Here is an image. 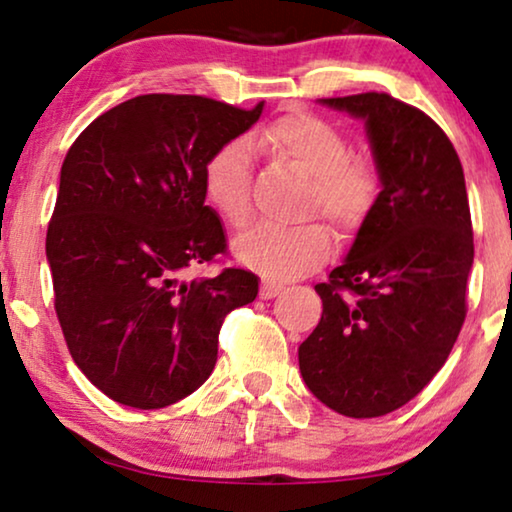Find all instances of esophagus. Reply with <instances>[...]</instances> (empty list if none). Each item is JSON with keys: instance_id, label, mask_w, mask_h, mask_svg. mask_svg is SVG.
<instances>
[{"instance_id": "34e87169", "label": "esophagus", "mask_w": 512, "mask_h": 512, "mask_svg": "<svg viewBox=\"0 0 512 512\" xmlns=\"http://www.w3.org/2000/svg\"><path fill=\"white\" fill-rule=\"evenodd\" d=\"M279 293H282V286H279V284H270V282H263V284H261V293H258V296H261L263 300H270V298L279 296Z\"/></svg>"}]
</instances>
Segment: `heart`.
<instances>
[{
	"instance_id": "obj_1",
	"label": "heart",
	"mask_w": 512,
	"mask_h": 512,
	"mask_svg": "<svg viewBox=\"0 0 512 512\" xmlns=\"http://www.w3.org/2000/svg\"><path fill=\"white\" fill-rule=\"evenodd\" d=\"M310 174L307 214L319 212L340 233L354 235L370 219L380 174L368 158L352 156L342 132L314 114H286L251 132L247 144L230 139L202 167V186L221 219L244 228L251 219V151ZM333 237L321 223L296 228L258 226L235 244L237 261L265 279L289 282L317 270L331 256Z\"/></svg>"
}]
</instances>
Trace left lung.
Segmentation results:
<instances>
[{"mask_svg":"<svg viewBox=\"0 0 512 512\" xmlns=\"http://www.w3.org/2000/svg\"><path fill=\"white\" fill-rule=\"evenodd\" d=\"M366 123L382 191L324 312L298 347L307 389L345 417H382L443 368L466 319L473 226L459 156L438 123L387 93L319 100Z\"/></svg>","mask_w":512,"mask_h":512,"instance_id":"1","label":"left lung"}]
</instances>
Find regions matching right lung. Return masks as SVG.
<instances>
[{"instance_id": "add662e5", "label": "right lung", "mask_w": 512, "mask_h": 512, "mask_svg": "<svg viewBox=\"0 0 512 512\" xmlns=\"http://www.w3.org/2000/svg\"><path fill=\"white\" fill-rule=\"evenodd\" d=\"M263 114L200 95H139L97 116L60 170L48 223L55 312L69 354L111 401L156 410L212 375L223 319L254 303L258 277L226 268L202 167Z\"/></svg>"}]
</instances>
